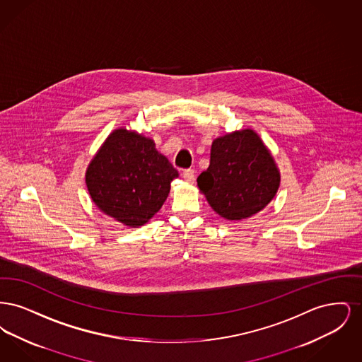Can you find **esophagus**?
Listing matches in <instances>:
<instances>
[{"label": "esophagus", "instance_id": "esophagus-1", "mask_svg": "<svg viewBox=\"0 0 362 362\" xmlns=\"http://www.w3.org/2000/svg\"><path fill=\"white\" fill-rule=\"evenodd\" d=\"M182 176H183V179L186 180V182H189V183H192L194 180H195V171L194 170H185L183 173H182Z\"/></svg>", "mask_w": 362, "mask_h": 362}]
</instances>
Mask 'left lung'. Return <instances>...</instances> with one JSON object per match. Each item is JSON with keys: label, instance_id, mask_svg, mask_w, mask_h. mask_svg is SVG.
<instances>
[{"label": "left lung", "instance_id": "1", "mask_svg": "<svg viewBox=\"0 0 362 362\" xmlns=\"http://www.w3.org/2000/svg\"><path fill=\"white\" fill-rule=\"evenodd\" d=\"M278 186L276 163L252 130L214 139L210 165L198 176L207 202L226 220L258 213L274 198Z\"/></svg>", "mask_w": 362, "mask_h": 362}]
</instances>
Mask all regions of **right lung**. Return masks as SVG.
Listing matches in <instances>:
<instances>
[{
	"mask_svg": "<svg viewBox=\"0 0 362 362\" xmlns=\"http://www.w3.org/2000/svg\"><path fill=\"white\" fill-rule=\"evenodd\" d=\"M177 171L155 142L126 129L105 139L86 170L92 201L129 226L149 221L165 202Z\"/></svg>",
	"mask_w": 362,
	"mask_h": 362,
	"instance_id": "1",
	"label": "right lung"
}]
</instances>
